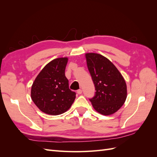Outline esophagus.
Instances as JSON below:
<instances>
[{
	"label": "esophagus",
	"mask_w": 157,
	"mask_h": 157,
	"mask_svg": "<svg viewBox=\"0 0 157 157\" xmlns=\"http://www.w3.org/2000/svg\"><path fill=\"white\" fill-rule=\"evenodd\" d=\"M82 90L79 89V90H77V94H82Z\"/></svg>",
	"instance_id": "34e87169"
}]
</instances>
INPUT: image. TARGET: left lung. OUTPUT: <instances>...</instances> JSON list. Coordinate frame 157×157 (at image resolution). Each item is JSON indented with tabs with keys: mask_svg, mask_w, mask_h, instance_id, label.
Instances as JSON below:
<instances>
[{
	"mask_svg": "<svg viewBox=\"0 0 157 157\" xmlns=\"http://www.w3.org/2000/svg\"><path fill=\"white\" fill-rule=\"evenodd\" d=\"M85 56L96 91L90 101L99 113L103 115H112L126 101L127 87L124 78L105 57L96 53H87Z\"/></svg>",
	"mask_w": 157,
	"mask_h": 157,
	"instance_id": "left-lung-1",
	"label": "left lung"
}]
</instances>
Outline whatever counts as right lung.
<instances>
[{"label":"right lung","instance_id":"obj_1","mask_svg":"<svg viewBox=\"0 0 157 157\" xmlns=\"http://www.w3.org/2000/svg\"><path fill=\"white\" fill-rule=\"evenodd\" d=\"M67 58L51 61L37 75L31 86L33 101L41 111L50 115H58L72 105L76 93L69 88L65 75Z\"/></svg>","mask_w":157,"mask_h":157}]
</instances>
